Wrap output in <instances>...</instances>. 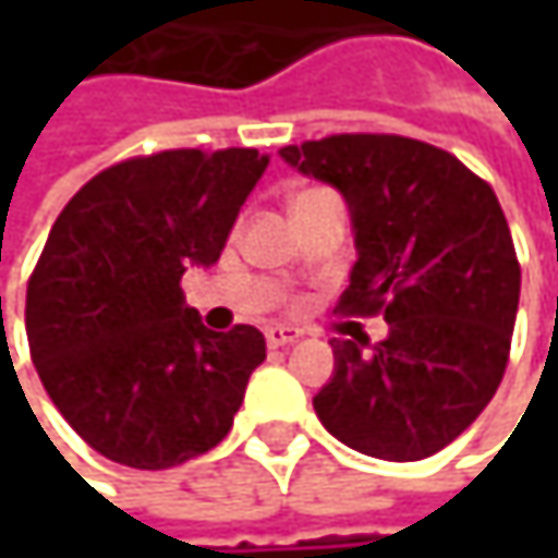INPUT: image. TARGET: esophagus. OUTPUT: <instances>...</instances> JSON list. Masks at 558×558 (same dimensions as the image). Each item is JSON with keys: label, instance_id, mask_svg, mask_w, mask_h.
<instances>
[{"label": "esophagus", "instance_id": "34e87169", "mask_svg": "<svg viewBox=\"0 0 558 558\" xmlns=\"http://www.w3.org/2000/svg\"><path fill=\"white\" fill-rule=\"evenodd\" d=\"M300 336H303V332H300V329H293V326H271V329L265 332V339H268V349H283V345H293Z\"/></svg>", "mask_w": 558, "mask_h": 558}]
</instances>
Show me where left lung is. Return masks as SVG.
Returning a JSON list of instances; mask_svg holds the SVG:
<instances>
[{"label": "left lung", "instance_id": "obj_1", "mask_svg": "<svg viewBox=\"0 0 558 558\" xmlns=\"http://www.w3.org/2000/svg\"><path fill=\"white\" fill-rule=\"evenodd\" d=\"M280 158L342 193L359 258L339 306L381 310L388 323L375 345L332 339L316 416L375 459L439 452L475 423L507 368L520 265L495 190L449 151L400 135H332Z\"/></svg>", "mask_w": 558, "mask_h": 558}]
</instances>
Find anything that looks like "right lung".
Instances as JSON below:
<instances>
[{"label": "right lung", "instance_id": "obj_1", "mask_svg": "<svg viewBox=\"0 0 558 558\" xmlns=\"http://www.w3.org/2000/svg\"><path fill=\"white\" fill-rule=\"evenodd\" d=\"M265 168L255 148L161 151L96 173L57 216L25 329L48 397L99 456L155 472L232 429L265 336L206 329L180 278L219 262Z\"/></svg>", "mask_w": 558, "mask_h": 558}]
</instances>
